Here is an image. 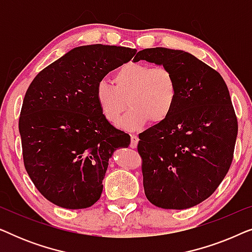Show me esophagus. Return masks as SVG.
Wrapping results in <instances>:
<instances>
[{
    "label": "esophagus",
    "mask_w": 252,
    "mask_h": 252,
    "mask_svg": "<svg viewBox=\"0 0 252 252\" xmlns=\"http://www.w3.org/2000/svg\"><path fill=\"white\" fill-rule=\"evenodd\" d=\"M137 143H139V137L136 135H130V148H136Z\"/></svg>",
    "instance_id": "34e87169"
}]
</instances>
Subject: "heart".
I'll return each instance as SVG.
<instances>
[{
	"instance_id": "1",
	"label": "heart",
	"mask_w": 252,
	"mask_h": 252,
	"mask_svg": "<svg viewBox=\"0 0 252 252\" xmlns=\"http://www.w3.org/2000/svg\"><path fill=\"white\" fill-rule=\"evenodd\" d=\"M113 81L115 85L99 81L95 97L103 117L112 124L118 122L127 106L132 108L119 123L120 128L136 132L149 122L164 123L173 111L178 82L167 67L128 62L115 72Z\"/></svg>"
}]
</instances>
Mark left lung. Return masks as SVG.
<instances>
[{"label":"left lung","instance_id":"8db88e82","mask_svg":"<svg viewBox=\"0 0 252 252\" xmlns=\"http://www.w3.org/2000/svg\"><path fill=\"white\" fill-rule=\"evenodd\" d=\"M140 60L174 74L178 98L171 116L139 137L144 194L161 209L184 210L210 197L228 172L237 119L221 75L194 55L148 48Z\"/></svg>","mask_w":252,"mask_h":252}]
</instances>
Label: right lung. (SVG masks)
<instances>
[{
  "label": "right lung",
  "mask_w": 252,
  "mask_h": 252,
  "mask_svg": "<svg viewBox=\"0 0 252 252\" xmlns=\"http://www.w3.org/2000/svg\"><path fill=\"white\" fill-rule=\"evenodd\" d=\"M136 50L91 44L73 48L43 68L27 89L19 117L24 165L37 190L65 209L101 197L109 159L130 143L103 117L96 86Z\"/></svg>",
  "instance_id": "1"
}]
</instances>
